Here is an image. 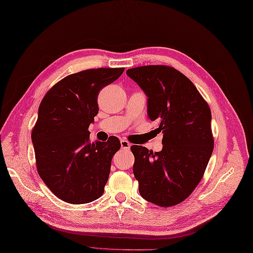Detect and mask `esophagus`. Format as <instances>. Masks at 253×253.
<instances>
[{
    "label": "esophagus",
    "mask_w": 253,
    "mask_h": 253,
    "mask_svg": "<svg viewBox=\"0 0 253 253\" xmlns=\"http://www.w3.org/2000/svg\"><path fill=\"white\" fill-rule=\"evenodd\" d=\"M120 146L123 149H128L130 147V144L126 140H122L120 141Z\"/></svg>",
    "instance_id": "34e87169"
}]
</instances>
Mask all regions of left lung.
I'll list each match as a JSON object with an SVG mask.
<instances>
[{
    "instance_id": "left-lung-1",
    "label": "left lung",
    "mask_w": 253,
    "mask_h": 253,
    "mask_svg": "<svg viewBox=\"0 0 253 253\" xmlns=\"http://www.w3.org/2000/svg\"><path fill=\"white\" fill-rule=\"evenodd\" d=\"M147 97V115L163 131V149L133 145V171L143 199L162 207L184 201L205 172L213 151L211 111L186 76L168 66L128 69Z\"/></svg>"
}]
</instances>
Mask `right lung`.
Wrapping results in <instances>:
<instances>
[{
    "label": "right lung",
    "instance_id": "1",
    "mask_svg": "<svg viewBox=\"0 0 253 253\" xmlns=\"http://www.w3.org/2000/svg\"><path fill=\"white\" fill-rule=\"evenodd\" d=\"M124 68L90 69L57 82L43 98L32 131L41 179L70 204L99 199L110 174L118 138L89 142V125L99 112L100 90L124 73Z\"/></svg>",
    "mask_w": 253,
    "mask_h": 253
}]
</instances>
